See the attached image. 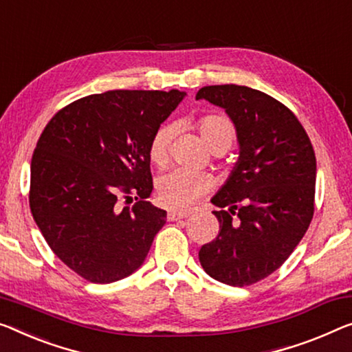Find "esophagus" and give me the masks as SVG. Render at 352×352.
I'll use <instances>...</instances> for the list:
<instances>
[{
	"instance_id": "esophagus-1",
	"label": "esophagus",
	"mask_w": 352,
	"mask_h": 352,
	"mask_svg": "<svg viewBox=\"0 0 352 352\" xmlns=\"http://www.w3.org/2000/svg\"><path fill=\"white\" fill-rule=\"evenodd\" d=\"M188 214L190 213H186V212H169L167 213V219H169V221H178V219L186 218Z\"/></svg>"
}]
</instances>
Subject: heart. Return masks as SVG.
Segmentation results:
<instances>
[{
	"instance_id": "b5f03b06",
	"label": "heart",
	"mask_w": 352,
	"mask_h": 352,
	"mask_svg": "<svg viewBox=\"0 0 352 352\" xmlns=\"http://www.w3.org/2000/svg\"><path fill=\"white\" fill-rule=\"evenodd\" d=\"M199 131L210 148L226 145L234 140V124L219 115H208L199 122ZM172 126L162 124L151 135L148 156L155 164L162 166L169 160ZM213 188V177L207 172H194L182 167L169 169L156 178V194L162 206L174 210H186Z\"/></svg>"
}]
</instances>
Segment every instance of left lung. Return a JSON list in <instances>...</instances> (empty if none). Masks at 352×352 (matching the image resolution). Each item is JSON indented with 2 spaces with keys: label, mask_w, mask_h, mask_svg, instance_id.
Wrapping results in <instances>:
<instances>
[{
  "label": "left lung",
  "mask_w": 352,
  "mask_h": 352,
  "mask_svg": "<svg viewBox=\"0 0 352 352\" xmlns=\"http://www.w3.org/2000/svg\"><path fill=\"white\" fill-rule=\"evenodd\" d=\"M196 99L226 110L240 148L234 170L212 199L221 208L213 212L219 232L202 246L199 261L214 280L250 286L280 269L310 226L316 156L296 115L269 94L210 85Z\"/></svg>",
  "instance_id": "1"
}]
</instances>
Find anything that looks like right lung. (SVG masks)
Returning a JSON list of instances; mask_svg holds the SVG:
<instances>
[{
	"label": "right lung",
	"instance_id": "right-lung-1",
	"mask_svg": "<svg viewBox=\"0 0 352 352\" xmlns=\"http://www.w3.org/2000/svg\"><path fill=\"white\" fill-rule=\"evenodd\" d=\"M185 91L113 90L56 112L31 160L30 208L52 251L91 283H113L139 269L166 210L153 190L151 135ZM134 195L133 208L119 207Z\"/></svg>",
	"mask_w": 352,
	"mask_h": 352
}]
</instances>
